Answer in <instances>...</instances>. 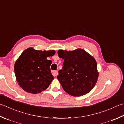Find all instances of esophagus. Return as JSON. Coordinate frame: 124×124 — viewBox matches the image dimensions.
Instances as JSON below:
<instances>
[{
  "mask_svg": "<svg viewBox=\"0 0 124 124\" xmlns=\"http://www.w3.org/2000/svg\"><path fill=\"white\" fill-rule=\"evenodd\" d=\"M52 75L54 76H56L58 75V72H57V71H56V70H54V71H52Z\"/></svg>",
  "mask_w": 124,
  "mask_h": 124,
  "instance_id": "1",
  "label": "esophagus"
}]
</instances>
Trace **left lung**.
<instances>
[{"label": "left lung", "instance_id": "1", "mask_svg": "<svg viewBox=\"0 0 124 124\" xmlns=\"http://www.w3.org/2000/svg\"><path fill=\"white\" fill-rule=\"evenodd\" d=\"M58 54L64 59L62 69L57 76L64 90L75 97L88 93L98 77L95 59L81 49L69 52L60 50Z\"/></svg>", "mask_w": 124, "mask_h": 124}]
</instances>
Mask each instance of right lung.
Returning a JSON list of instances; mask_svg holds the SVG:
<instances>
[{"label": "right lung", "instance_id": "1", "mask_svg": "<svg viewBox=\"0 0 124 124\" xmlns=\"http://www.w3.org/2000/svg\"><path fill=\"white\" fill-rule=\"evenodd\" d=\"M54 50H24L14 65V72L19 85L27 93L36 94L47 89L54 77L51 73L52 61L47 57L55 54Z\"/></svg>", "mask_w": 124, "mask_h": 124}]
</instances>
